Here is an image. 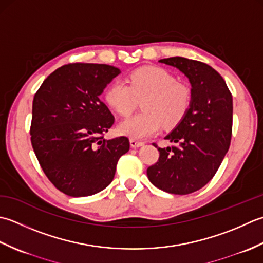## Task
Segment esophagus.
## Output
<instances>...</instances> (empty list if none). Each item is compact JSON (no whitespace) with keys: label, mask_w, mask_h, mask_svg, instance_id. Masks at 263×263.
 I'll return each instance as SVG.
<instances>
[{"label":"esophagus","mask_w":263,"mask_h":263,"mask_svg":"<svg viewBox=\"0 0 263 263\" xmlns=\"http://www.w3.org/2000/svg\"><path fill=\"white\" fill-rule=\"evenodd\" d=\"M129 143H130V146H132V147H135V148H136V147H141V146L144 145L143 142L136 141V139H133V138L129 139Z\"/></svg>","instance_id":"obj_1"}]
</instances>
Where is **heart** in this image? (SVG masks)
Returning <instances> with one entry per match:
<instances>
[{
	"label": "heart",
	"instance_id": "obj_1",
	"mask_svg": "<svg viewBox=\"0 0 263 263\" xmlns=\"http://www.w3.org/2000/svg\"><path fill=\"white\" fill-rule=\"evenodd\" d=\"M128 84L116 79L104 90V101L119 116H128L142 100L143 112L122 120L117 132L133 139L157 134L162 126L175 127L191 108L192 93L173 73L160 67H142L129 73Z\"/></svg>",
	"mask_w": 263,
	"mask_h": 263
}]
</instances>
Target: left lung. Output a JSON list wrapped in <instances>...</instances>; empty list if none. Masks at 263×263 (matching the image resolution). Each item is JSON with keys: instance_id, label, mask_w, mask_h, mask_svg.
Segmentation results:
<instances>
[{"instance_id": "8db88e82", "label": "left lung", "mask_w": 263, "mask_h": 263, "mask_svg": "<svg viewBox=\"0 0 263 263\" xmlns=\"http://www.w3.org/2000/svg\"><path fill=\"white\" fill-rule=\"evenodd\" d=\"M159 62L177 68L189 78L192 102L184 119L164 137L175 145L158 147V162L146 173L160 190L177 195L191 194L212 179L228 152L233 96L223 78L206 63L181 57Z\"/></svg>"}]
</instances>
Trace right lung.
<instances>
[{
    "label": "right lung",
    "mask_w": 263,
    "mask_h": 263,
    "mask_svg": "<svg viewBox=\"0 0 263 263\" xmlns=\"http://www.w3.org/2000/svg\"><path fill=\"white\" fill-rule=\"evenodd\" d=\"M119 73L109 64L69 63L34 96L31 145L47 178L69 196L103 191L114 180L118 160L129 151L125 136L103 138L115 117L100 95Z\"/></svg>",
    "instance_id": "1"
}]
</instances>
